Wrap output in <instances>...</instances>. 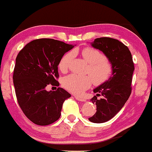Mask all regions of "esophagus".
Wrapping results in <instances>:
<instances>
[{"label": "esophagus", "instance_id": "esophagus-1", "mask_svg": "<svg viewBox=\"0 0 152 152\" xmlns=\"http://www.w3.org/2000/svg\"><path fill=\"white\" fill-rule=\"evenodd\" d=\"M75 98L76 100L78 101H80V102H85V99L84 98H80V97H76V96H75Z\"/></svg>", "mask_w": 152, "mask_h": 152}]
</instances>
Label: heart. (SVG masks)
Instances as JSON below:
<instances>
[{
	"mask_svg": "<svg viewBox=\"0 0 152 152\" xmlns=\"http://www.w3.org/2000/svg\"><path fill=\"white\" fill-rule=\"evenodd\" d=\"M82 56L88 64L87 72L92 78L94 84L102 85L109 80L112 73V66L110 61L105 58L102 52L91 47L84 49L81 52ZM74 57L73 53L64 55L59 64V68L66 72ZM92 80L88 76H81L72 74L65 77L62 84L65 88L75 95H82L90 87Z\"/></svg>",
	"mask_w": 152,
	"mask_h": 152,
	"instance_id": "heart-1",
	"label": "heart"
}]
</instances>
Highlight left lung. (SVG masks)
I'll return each mask as SVG.
<instances>
[{
	"label": "left lung",
	"instance_id": "1",
	"mask_svg": "<svg viewBox=\"0 0 152 152\" xmlns=\"http://www.w3.org/2000/svg\"><path fill=\"white\" fill-rule=\"evenodd\" d=\"M91 45L103 52L112 66L109 80L93 89V92L97 94L90 100L96 105L97 112L88 120L93 123H103L112 119L129 99L134 64L129 48L118 40L98 38ZM99 95H102L103 98L98 100Z\"/></svg>",
	"mask_w": 152,
	"mask_h": 152
}]
</instances>
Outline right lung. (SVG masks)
Returning <instances> with one entry per match:
<instances>
[{
    "mask_svg": "<svg viewBox=\"0 0 152 152\" xmlns=\"http://www.w3.org/2000/svg\"><path fill=\"white\" fill-rule=\"evenodd\" d=\"M74 47L41 38L28 43L16 57L13 79L17 99L24 114L36 124L46 126L57 121L64 101L71 97L64 88L47 91L46 86L59 85L56 80L59 61Z\"/></svg>",
    "mask_w": 152,
    "mask_h": 152,
    "instance_id": "add662e5",
    "label": "right lung"
}]
</instances>
